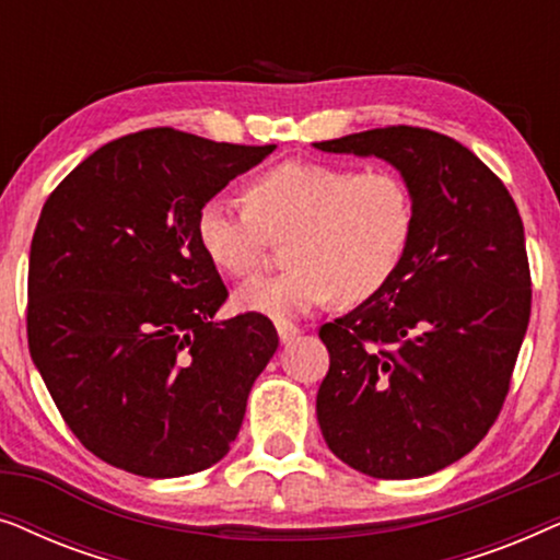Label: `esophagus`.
Listing matches in <instances>:
<instances>
[{
  "label": "esophagus",
  "instance_id": "obj_1",
  "mask_svg": "<svg viewBox=\"0 0 560 560\" xmlns=\"http://www.w3.org/2000/svg\"><path fill=\"white\" fill-rule=\"evenodd\" d=\"M278 336H280V343H290L301 336V328L293 324H278Z\"/></svg>",
  "mask_w": 560,
  "mask_h": 560
}]
</instances>
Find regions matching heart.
Instances as JSON below:
<instances>
[{"label": "heart", "instance_id": "heart-1", "mask_svg": "<svg viewBox=\"0 0 560 560\" xmlns=\"http://www.w3.org/2000/svg\"><path fill=\"white\" fill-rule=\"evenodd\" d=\"M416 232V201L393 171L288 160L249 180L247 203L211 196L196 213L206 259L232 278L262 262L267 240L285 236L290 265L236 290L242 311L290 320L336 295L362 303L400 270Z\"/></svg>", "mask_w": 560, "mask_h": 560}]
</instances>
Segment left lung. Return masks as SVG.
<instances>
[{
  "label": "left lung",
  "mask_w": 560,
  "mask_h": 560,
  "mask_svg": "<svg viewBox=\"0 0 560 560\" xmlns=\"http://www.w3.org/2000/svg\"><path fill=\"white\" fill-rule=\"evenodd\" d=\"M313 148L385 160L416 201L395 278L320 326L331 357L320 433L366 477H428L469 454L502 410L530 320L523 219L471 150L431 129L382 127Z\"/></svg>",
  "instance_id": "left-lung-1"
}]
</instances>
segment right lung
I'll use <instances>...</instances> for the list:
<instances>
[{"instance_id":"right-lung-1","label":"right lung","mask_w":560,"mask_h":560,"mask_svg":"<svg viewBox=\"0 0 560 560\" xmlns=\"http://www.w3.org/2000/svg\"><path fill=\"white\" fill-rule=\"evenodd\" d=\"M272 150L144 129L98 148L45 201L30 357L102 462L171 479L232 448L278 331L259 313L217 318L229 293L198 247L196 213Z\"/></svg>"}]
</instances>
